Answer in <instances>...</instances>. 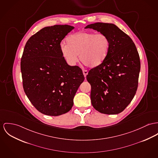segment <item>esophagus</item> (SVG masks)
<instances>
[{
  "instance_id": "1",
  "label": "esophagus",
  "mask_w": 158,
  "mask_h": 158,
  "mask_svg": "<svg viewBox=\"0 0 158 158\" xmlns=\"http://www.w3.org/2000/svg\"><path fill=\"white\" fill-rule=\"evenodd\" d=\"M83 72V74H84V76H85V77H86V74H88V71L87 70H83L82 71Z\"/></svg>"
}]
</instances>
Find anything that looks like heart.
Returning a JSON list of instances; mask_svg holds the SVG:
<instances>
[{"instance_id":"heart-1","label":"heart","mask_w":158,"mask_h":158,"mask_svg":"<svg viewBox=\"0 0 158 158\" xmlns=\"http://www.w3.org/2000/svg\"><path fill=\"white\" fill-rule=\"evenodd\" d=\"M66 44H61L60 50L64 59L70 65L80 60L89 67L102 64L109 54L110 41L103 34L81 31L68 36Z\"/></svg>"}]
</instances>
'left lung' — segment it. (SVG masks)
Wrapping results in <instances>:
<instances>
[{"mask_svg": "<svg viewBox=\"0 0 158 158\" xmlns=\"http://www.w3.org/2000/svg\"><path fill=\"white\" fill-rule=\"evenodd\" d=\"M85 28L106 35L110 41L106 59L86 75L92 105L100 113L118 114L131 102L137 90L141 65L138 52L130 36L114 23L98 22Z\"/></svg>", "mask_w": 158, "mask_h": 158, "instance_id": "8db88e82", "label": "left lung"}]
</instances>
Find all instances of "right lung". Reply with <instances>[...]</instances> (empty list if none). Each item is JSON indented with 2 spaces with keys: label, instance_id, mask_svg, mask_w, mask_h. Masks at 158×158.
I'll list each match as a JSON object with an SVG mask.
<instances>
[{
  "label": "right lung",
  "instance_id": "add662e5",
  "mask_svg": "<svg viewBox=\"0 0 158 158\" xmlns=\"http://www.w3.org/2000/svg\"><path fill=\"white\" fill-rule=\"evenodd\" d=\"M74 27H44L27 41L21 60L25 94L41 113L58 116L72 109L73 98L84 81L78 66L69 65L62 56L60 43Z\"/></svg>",
  "mask_w": 158,
  "mask_h": 158
}]
</instances>
